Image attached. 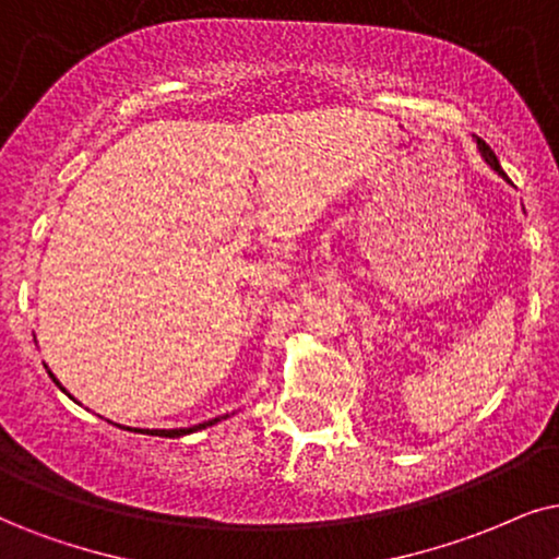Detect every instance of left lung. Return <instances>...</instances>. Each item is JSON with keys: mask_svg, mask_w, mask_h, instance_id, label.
Segmentation results:
<instances>
[{"mask_svg": "<svg viewBox=\"0 0 559 559\" xmlns=\"http://www.w3.org/2000/svg\"><path fill=\"white\" fill-rule=\"evenodd\" d=\"M475 141H477V150H479V154H483V159L487 162V165H490V169H496V173L500 175V178L508 180V175L503 173V167H500V162H498V157H496V152H492L490 146H487L485 141L479 139V136H475Z\"/></svg>", "mask_w": 559, "mask_h": 559, "instance_id": "8db88e82", "label": "left lung"}]
</instances>
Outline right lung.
<instances>
[{"label": "right lung", "mask_w": 559, "mask_h": 559, "mask_svg": "<svg viewBox=\"0 0 559 559\" xmlns=\"http://www.w3.org/2000/svg\"><path fill=\"white\" fill-rule=\"evenodd\" d=\"M48 377H51L56 384H59V390L63 392V394H69L67 390H63L61 386V381L53 377L51 371H48ZM69 397H72V394H69ZM74 400V397H72ZM76 402V400H74ZM224 418H229V415H222V418H211V420H206V423H198V426H190V428H154V430H150V428H126V430H133V433H146V436H162V438H180V436H188V433H195V430H203V428H209V426H216L218 420H224ZM121 428V426H118Z\"/></svg>", "instance_id": "right-lung-1"}]
</instances>
